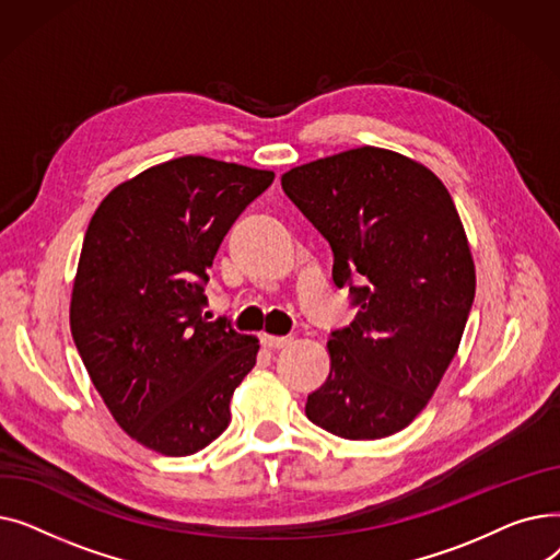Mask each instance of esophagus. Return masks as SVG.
<instances>
[{
    "label": "esophagus",
    "instance_id": "esophagus-1",
    "mask_svg": "<svg viewBox=\"0 0 560 560\" xmlns=\"http://www.w3.org/2000/svg\"><path fill=\"white\" fill-rule=\"evenodd\" d=\"M260 345L265 349H283L290 345V338L283 336H270V334H260Z\"/></svg>",
    "mask_w": 560,
    "mask_h": 560
}]
</instances>
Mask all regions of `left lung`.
I'll return each mask as SVG.
<instances>
[{
  "instance_id": "left-lung-1",
  "label": "left lung",
  "mask_w": 560,
  "mask_h": 560,
  "mask_svg": "<svg viewBox=\"0 0 560 560\" xmlns=\"http://www.w3.org/2000/svg\"><path fill=\"white\" fill-rule=\"evenodd\" d=\"M283 192L325 235L334 283L351 285V325L331 334V370L308 395L313 424L386 438L433 397L475 302V260L454 199L422 163L359 147L292 167Z\"/></svg>"
}]
</instances>
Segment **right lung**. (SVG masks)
Returning a JSON list of instances; mask_svg holds the SVG:
<instances>
[{
  "instance_id": "obj_1",
  "label": "right lung",
  "mask_w": 560,
  "mask_h": 560,
  "mask_svg": "<svg viewBox=\"0 0 560 560\" xmlns=\"http://www.w3.org/2000/svg\"><path fill=\"white\" fill-rule=\"evenodd\" d=\"M275 179L182 156L115 186L88 224L70 302L81 361L115 422L163 456H190L231 422L258 338L201 315L231 224Z\"/></svg>"
}]
</instances>
